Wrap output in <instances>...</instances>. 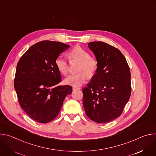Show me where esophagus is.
Masks as SVG:
<instances>
[{"label":"esophagus","instance_id":"obj_1","mask_svg":"<svg viewBox=\"0 0 156 156\" xmlns=\"http://www.w3.org/2000/svg\"><path fill=\"white\" fill-rule=\"evenodd\" d=\"M81 88L80 87H73V91H75V90H80Z\"/></svg>","mask_w":156,"mask_h":156}]
</instances>
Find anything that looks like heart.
Segmentation results:
<instances>
[{"label": "heart", "instance_id": "obj_1", "mask_svg": "<svg viewBox=\"0 0 156 156\" xmlns=\"http://www.w3.org/2000/svg\"><path fill=\"white\" fill-rule=\"evenodd\" d=\"M70 60L80 61L78 73L70 75L65 80V83L73 86H80L84 84L88 78L93 77L98 69V60L90 56L86 49L80 46H75L68 54ZM55 66L57 70L63 75H67L69 72V63L62 56L56 57Z\"/></svg>", "mask_w": 156, "mask_h": 156}]
</instances>
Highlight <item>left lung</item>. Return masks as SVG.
<instances>
[{"mask_svg":"<svg viewBox=\"0 0 156 156\" xmlns=\"http://www.w3.org/2000/svg\"><path fill=\"white\" fill-rule=\"evenodd\" d=\"M87 44L98 60V69L83 90V107L91 120L107 123L121 115L130 98L129 68L118 49L102 41Z\"/></svg>","mask_w":156,"mask_h":156,"instance_id":"obj_1","label":"left lung"}]
</instances>
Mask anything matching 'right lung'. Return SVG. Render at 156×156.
<instances>
[{
    "label": "right lung",
    "mask_w": 156,
    "mask_h": 156,
    "mask_svg": "<svg viewBox=\"0 0 156 156\" xmlns=\"http://www.w3.org/2000/svg\"><path fill=\"white\" fill-rule=\"evenodd\" d=\"M70 48L60 42L36 43L19 60L14 87L19 104L28 115L39 123L51 122L58 114L72 87L58 86L60 73L55 66L57 57Z\"/></svg>",
    "instance_id": "obj_1"
}]
</instances>
